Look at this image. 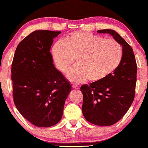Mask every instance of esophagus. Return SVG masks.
I'll list each match as a JSON object with an SVG mask.
<instances>
[{"instance_id":"esophagus-1","label":"esophagus","mask_w":148,"mask_h":148,"mask_svg":"<svg viewBox=\"0 0 148 148\" xmlns=\"http://www.w3.org/2000/svg\"><path fill=\"white\" fill-rule=\"evenodd\" d=\"M72 88H75V89H78V88H79V86H78V85L74 84L73 85H72Z\"/></svg>"}]
</instances>
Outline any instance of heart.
Masks as SVG:
<instances>
[{
  "label": "heart",
  "mask_w": 148,
  "mask_h": 148,
  "mask_svg": "<svg viewBox=\"0 0 148 148\" xmlns=\"http://www.w3.org/2000/svg\"><path fill=\"white\" fill-rule=\"evenodd\" d=\"M57 68L66 73L76 58L78 65L71 68L67 74L74 83L99 82L118 68L121 62V45L114 39L92 33L74 32L65 38L64 42H57L51 49Z\"/></svg>",
  "instance_id": "heart-1"
}]
</instances>
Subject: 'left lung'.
<instances>
[{
    "mask_svg": "<svg viewBox=\"0 0 148 148\" xmlns=\"http://www.w3.org/2000/svg\"><path fill=\"white\" fill-rule=\"evenodd\" d=\"M122 46L123 57L118 68L99 82L80 87L83 95L82 111L86 120L99 126H110L125 115L135 97L137 64L132 47L115 31L102 29Z\"/></svg>",
    "mask_w": 148,
    "mask_h": 148,
    "instance_id": "obj_1",
    "label": "left lung"
}]
</instances>
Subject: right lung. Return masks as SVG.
<instances>
[{"mask_svg": "<svg viewBox=\"0 0 148 148\" xmlns=\"http://www.w3.org/2000/svg\"><path fill=\"white\" fill-rule=\"evenodd\" d=\"M61 32L38 30L18 43L11 68L13 100L25 119L39 127L57 124L72 86L53 63V38Z\"/></svg>", "mask_w": 148, "mask_h": 148, "instance_id": "1", "label": "right lung"}]
</instances>
